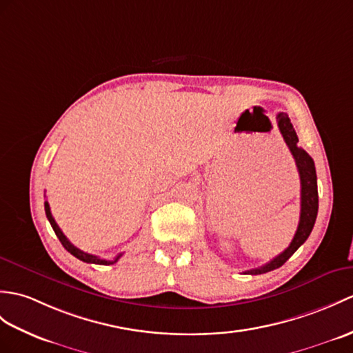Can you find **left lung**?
<instances>
[{"mask_svg": "<svg viewBox=\"0 0 353 353\" xmlns=\"http://www.w3.org/2000/svg\"><path fill=\"white\" fill-rule=\"evenodd\" d=\"M278 128H280V132L284 138L285 144L289 145V149L293 154L294 162H296V167L299 171V179H301V216H299V224L298 230L294 233L290 245L285 248L281 254H278L275 259H272L269 263L247 270L245 274L250 275H260L266 274L274 270L276 268L283 266L285 261H288L294 251H296L302 243H304L308 236L313 230L316 218H317V210H319V195H317V176H316V167L314 161L311 159L310 154L301 149L298 145V135L294 132V129L290 123V119L285 112H280L276 116Z\"/></svg>", "mask_w": 353, "mask_h": 353, "instance_id": "1", "label": "left lung"}]
</instances>
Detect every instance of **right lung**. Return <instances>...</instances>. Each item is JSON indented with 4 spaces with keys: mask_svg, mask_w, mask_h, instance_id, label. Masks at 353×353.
Segmentation results:
<instances>
[{
    "mask_svg": "<svg viewBox=\"0 0 353 353\" xmlns=\"http://www.w3.org/2000/svg\"><path fill=\"white\" fill-rule=\"evenodd\" d=\"M45 212H46V218H48L49 223H51V227H52V230L55 232L57 237H59L63 247H64L65 250H68V251L72 254V256H75L77 259L85 261V263H94V265H114V263H116V261L121 257V254H119V256H117L116 259L105 260V259H101V257H97V256H93V254H88V252L81 251L79 248L75 247V245L70 243V241H69L68 237L64 236V233L60 230L59 224L55 223V219H54V216H52V214H51V208H49V203H48V201H45Z\"/></svg>",
    "mask_w": 353,
    "mask_h": 353,
    "instance_id": "1",
    "label": "right lung"
}]
</instances>
